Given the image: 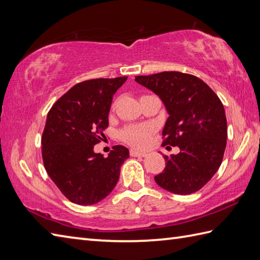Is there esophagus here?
<instances>
[{"label": "esophagus", "mask_w": 260, "mask_h": 260, "mask_svg": "<svg viewBox=\"0 0 260 260\" xmlns=\"http://www.w3.org/2000/svg\"><path fill=\"white\" fill-rule=\"evenodd\" d=\"M131 155L135 156V157H145L147 154L145 152H140L136 150H131Z\"/></svg>", "instance_id": "obj_1"}]
</instances>
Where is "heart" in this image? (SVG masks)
<instances>
[{
    "label": "heart",
    "instance_id": "1",
    "mask_svg": "<svg viewBox=\"0 0 260 260\" xmlns=\"http://www.w3.org/2000/svg\"><path fill=\"white\" fill-rule=\"evenodd\" d=\"M153 133L154 127L151 124L129 125L120 132V139L135 148H144Z\"/></svg>",
    "mask_w": 260,
    "mask_h": 260
}]
</instances>
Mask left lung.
<instances>
[{"mask_svg": "<svg viewBox=\"0 0 260 260\" xmlns=\"http://www.w3.org/2000/svg\"><path fill=\"white\" fill-rule=\"evenodd\" d=\"M135 81L161 98L169 118L163 145L180 153L165 155V169L155 182L175 194H191L211 180L221 165L227 144L223 105L206 82L179 71L136 76Z\"/></svg>", "mask_w": 260, "mask_h": 260, "instance_id": "1", "label": "left lung"}]
</instances>
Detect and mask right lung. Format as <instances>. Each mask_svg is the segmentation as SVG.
I'll use <instances>...</instances> for the list:
<instances>
[{
    "label": "right lung",
    "instance_id": "obj_1",
    "mask_svg": "<svg viewBox=\"0 0 260 260\" xmlns=\"http://www.w3.org/2000/svg\"><path fill=\"white\" fill-rule=\"evenodd\" d=\"M126 80L117 77L79 82L48 113L41 139L43 164L53 183L76 204L91 206L106 198L129 157L121 145L114 146L107 157L93 152L105 139L114 93Z\"/></svg>",
    "mask_w": 260,
    "mask_h": 260
}]
</instances>
